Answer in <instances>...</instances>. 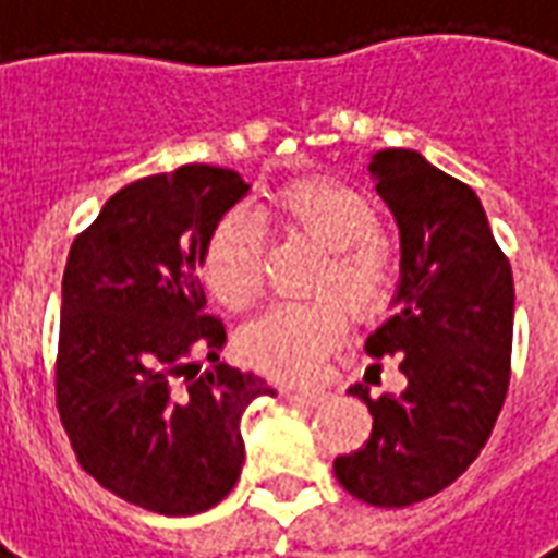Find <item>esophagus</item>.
<instances>
[{"instance_id": "1", "label": "esophagus", "mask_w": 558, "mask_h": 558, "mask_svg": "<svg viewBox=\"0 0 558 558\" xmlns=\"http://www.w3.org/2000/svg\"><path fill=\"white\" fill-rule=\"evenodd\" d=\"M283 400H290V403H299V407H319V403H326V391H302V388H283L280 391Z\"/></svg>"}]
</instances>
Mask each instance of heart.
I'll return each instance as SVG.
<instances>
[{
  "label": "heart",
  "mask_w": 558,
  "mask_h": 558,
  "mask_svg": "<svg viewBox=\"0 0 558 558\" xmlns=\"http://www.w3.org/2000/svg\"><path fill=\"white\" fill-rule=\"evenodd\" d=\"M271 215L280 227L302 232L326 247V268L319 271L316 292L337 299L307 304H280L244 326L239 338L244 362L271 379L302 383L314 379L331 352L347 338V312L376 314L388 299L395 266L379 235L374 203L350 184L331 179H302L275 194ZM199 271L208 292L230 311H244L263 290V235L254 220L232 208L208 230Z\"/></svg>",
  "instance_id": "heart-1"
}]
</instances>
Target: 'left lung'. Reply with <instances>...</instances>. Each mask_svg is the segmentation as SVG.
<instances>
[{
    "mask_svg": "<svg viewBox=\"0 0 558 558\" xmlns=\"http://www.w3.org/2000/svg\"><path fill=\"white\" fill-rule=\"evenodd\" d=\"M367 170L400 230V283L364 350L400 359L407 388L374 400L350 386L374 430L335 475L362 502L403 508L460 478L490 439L511 379L514 278L469 184L412 148H383Z\"/></svg>",
    "mask_w": 558,
    "mask_h": 558,
    "instance_id": "1",
    "label": "left lung"
}]
</instances>
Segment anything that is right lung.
Instances as JSON below:
<instances>
[{
	"label": "right lung",
	"instance_id": "obj_1",
	"mask_svg": "<svg viewBox=\"0 0 558 558\" xmlns=\"http://www.w3.org/2000/svg\"><path fill=\"white\" fill-rule=\"evenodd\" d=\"M251 184L184 163L116 191L71 244L56 403L80 466L119 499L167 517L208 511L244 463L242 415L275 388L220 362L206 316L208 230Z\"/></svg>",
	"mask_w": 558,
	"mask_h": 558
}]
</instances>
